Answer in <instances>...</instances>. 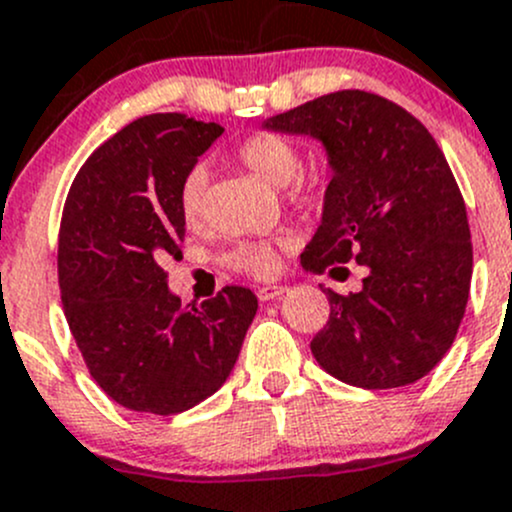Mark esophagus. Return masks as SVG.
Masks as SVG:
<instances>
[{"label":"esophagus","mask_w":512,"mask_h":512,"mask_svg":"<svg viewBox=\"0 0 512 512\" xmlns=\"http://www.w3.org/2000/svg\"><path fill=\"white\" fill-rule=\"evenodd\" d=\"M286 291H288L286 286H261L258 288V300H263V303H273V300L281 298Z\"/></svg>","instance_id":"1"}]
</instances>
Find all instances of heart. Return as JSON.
Listing matches in <instances>:
<instances>
[{"label": "heart", "mask_w": 512, "mask_h": 512, "mask_svg": "<svg viewBox=\"0 0 512 512\" xmlns=\"http://www.w3.org/2000/svg\"><path fill=\"white\" fill-rule=\"evenodd\" d=\"M234 155L241 165L249 167L254 175L266 179L268 184H276V187L293 184V194L303 192V184L295 182L300 177V170H303V157H300V147L288 135L273 133V130H258V133L246 135L236 145ZM204 192H207V172H204L202 165L189 167L177 187L179 217L189 229L202 224ZM281 246V241L271 239L241 241L226 254V266L258 278L271 276L278 268Z\"/></svg>", "instance_id": "b5f03b06"}]
</instances>
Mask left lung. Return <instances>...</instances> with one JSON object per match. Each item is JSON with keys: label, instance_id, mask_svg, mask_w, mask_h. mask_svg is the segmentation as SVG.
<instances>
[{"label": "left lung", "instance_id": "8db88e82", "mask_svg": "<svg viewBox=\"0 0 512 512\" xmlns=\"http://www.w3.org/2000/svg\"><path fill=\"white\" fill-rule=\"evenodd\" d=\"M266 128L323 140L333 179L308 271L367 268L362 291H325L330 318L310 342L325 372L352 387L412 384L449 352L468 303L473 246L444 152L409 110L367 91H337Z\"/></svg>", "mask_w": 512, "mask_h": 512}]
</instances>
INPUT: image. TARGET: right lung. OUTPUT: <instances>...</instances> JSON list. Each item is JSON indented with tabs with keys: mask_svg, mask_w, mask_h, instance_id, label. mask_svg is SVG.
Masks as SVG:
<instances>
[{
	"mask_svg": "<svg viewBox=\"0 0 512 512\" xmlns=\"http://www.w3.org/2000/svg\"><path fill=\"white\" fill-rule=\"evenodd\" d=\"M224 133L182 113L133 120L78 170L59 229V288L88 372L110 399L179 414L226 382L258 300L224 286L202 305L167 291V256H182L177 187Z\"/></svg>",
	"mask_w": 512,
	"mask_h": 512,
	"instance_id": "add662e5",
	"label": "right lung"
}]
</instances>
